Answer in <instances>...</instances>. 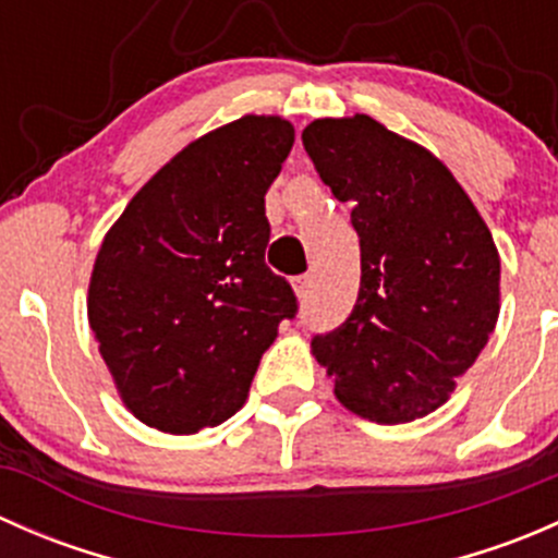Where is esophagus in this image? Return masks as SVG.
<instances>
[{
    "mask_svg": "<svg viewBox=\"0 0 558 558\" xmlns=\"http://www.w3.org/2000/svg\"><path fill=\"white\" fill-rule=\"evenodd\" d=\"M311 289H313V275H300V278H294V291L300 300H307Z\"/></svg>",
    "mask_w": 558,
    "mask_h": 558,
    "instance_id": "1",
    "label": "esophagus"
}]
</instances>
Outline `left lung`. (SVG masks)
Returning a JSON list of instances; mask_svg holds the SVG:
<instances>
[{
  "label": "left lung",
  "mask_w": 558,
  "mask_h": 558,
  "mask_svg": "<svg viewBox=\"0 0 558 558\" xmlns=\"http://www.w3.org/2000/svg\"><path fill=\"white\" fill-rule=\"evenodd\" d=\"M302 145L351 202L362 283L345 324L313 337L335 397L378 424L440 408L499 318V253L437 156L369 116L318 118Z\"/></svg>",
  "instance_id": "left-lung-1"
}]
</instances>
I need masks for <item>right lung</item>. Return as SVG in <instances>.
I'll use <instances>...</instances> for the list:
<instances>
[{"mask_svg":"<svg viewBox=\"0 0 558 558\" xmlns=\"http://www.w3.org/2000/svg\"><path fill=\"white\" fill-rule=\"evenodd\" d=\"M294 145L280 116H243L185 145L126 205L94 262L88 324L134 418L194 435L247 399L289 280L264 264V194Z\"/></svg>","mask_w":558,"mask_h":558,"instance_id":"obj_1","label":"right lung"}]
</instances>
